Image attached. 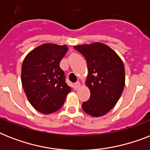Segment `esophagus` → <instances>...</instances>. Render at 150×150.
<instances>
[{"mask_svg": "<svg viewBox=\"0 0 150 150\" xmlns=\"http://www.w3.org/2000/svg\"><path fill=\"white\" fill-rule=\"evenodd\" d=\"M80 86H81V83H80L79 82H75V84H74V89H75V90H76V89H79Z\"/></svg>", "mask_w": 150, "mask_h": 150, "instance_id": "obj_1", "label": "esophagus"}]
</instances>
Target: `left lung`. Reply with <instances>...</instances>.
I'll return each mask as SVG.
<instances>
[{
	"label": "left lung",
	"instance_id": "1",
	"mask_svg": "<svg viewBox=\"0 0 150 150\" xmlns=\"http://www.w3.org/2000/svg\"><path fill=\"white\" fill-rule=\"evenodd\" d=\"M86 60V85L90 98L82 107L92 117L103 116L116 105L125 83V66L121 57L104 43L96 42L74 47Z\"/></svg>",
	"mask_w": 150,
	"mask_h": 150
}]
</instances>
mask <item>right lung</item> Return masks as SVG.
I'll return each instance as SVG.
<instances>
[{
  "mask_svg": "<svg viewBox=\"0 0 150 150\" xmlns=\"http://www.w3.org/2000/svg\"><path fill=\"white\" fill-rule=\"evenodd\" d=\"M68 50L67 45L43 43L23 61L21 75L25 93L32 106L43 114L58 110L71 90L60 68Z\"/></svg>",
  "mask_w": 150,
  "mask_h": 150,
  "instance_id": "add662e5",
  "label": "right lung"
}]
</instances>
